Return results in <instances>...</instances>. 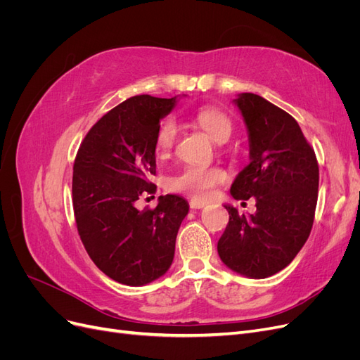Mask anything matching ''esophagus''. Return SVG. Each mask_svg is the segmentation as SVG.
I'll return each mask as SVG.
<instances>
[{
  "label": "esophagus",
  "instance_id": "1",
  "mask_svg": "<svg viewBox=\"0 0 360 360\" xmlns=\"http://www.w3.org/2000/svg\"><path fill=\"white\" fill-rule=\"evenodd\" d=\"M189 205L191 209H202V207H205V202L201 200H191Z\"/></svg>",
  "mask_w": 360,
  "mask_h": 360
}]
</instances>
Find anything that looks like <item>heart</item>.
I'll return each instance as SVG.
<instances>
[{"instance_id": "obj_1", "label": "heart", "mask_w": 360, "mask_h": 360, "mask_svg": "<svg viewBox=\"0 0 360 360\" xmlns=\"http://www.w3.org/2000/svg\"><path fill=\"white\" fill-rule=\"evenodd\" d=\"M204 132L209 135L214 143L224 144L231 136L233 123L230 117L214 106H202L192 115ZM179 135L177 123L172 118L163 120L156 132V150L158 155L167 156L172 147L176 146ZM228 180V174L219 167H186L176 176L167 181V188L172 192L189 195L195 200L210 198L213 189Z\"/></svg>"}]
</instances>
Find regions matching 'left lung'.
Instances as JSON below:
<instances>
[{"mask_svg":"<svg viewBox=\"0 0 360 360\" xmlns=\"http://www.w3.org/2000/svg\"><path fill=\"white\" fill-rule=\"evenodd\" d=\"M249 134V165L234 183V200L255 198L257 212L233 205L217 242L222 263L243 276L263 279L285 269L308 240L319 198V162L288 112L254 93L238 94Z\"/></svg>","mask_w":360,"mask_h":360,"instance_id":"left-lung-1","label":"left lung"}]
</instances>
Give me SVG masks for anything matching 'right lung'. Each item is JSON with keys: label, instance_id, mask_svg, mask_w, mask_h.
<instances>
[{"label": "right lung", "instance_id": "1", "mask_svg": "<svg viewBox=\"0 0 360 360\" xmlns=\"http://www.w3.org/2000/svg\"><path fill=\"white\" fill-rule=\"evenodd\" d=\"M177 99L134 96L106 112L85 135L73 165L72 200L86 254L106 276L146 285L169 269L188 201L159 197L138 210L141 195L156 192V132Z\"/></svg>", "mask_w": 360, "mask_h": 360}]
</instances>
